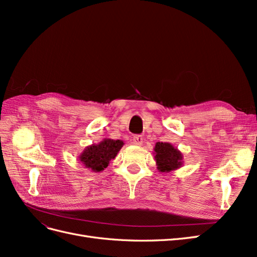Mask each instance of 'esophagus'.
Segmentation results:
<instances>
[{"mask_svg":"<svg viewBox=\"0 0 257 257\" xmlns=\"http://www.w3.org/2000/svg\"><path fill=\"white\" fill-rule=\"evenodd\" d=\"M143 143H144V138L141 135H136L132 138V144H134L135 146H142Z\"/></svg>","mask_w":257,"mask_h":257,"instance_id":"obj_1","label":"esophagus"}]
</instances>
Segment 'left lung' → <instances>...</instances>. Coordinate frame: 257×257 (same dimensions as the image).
I'll return each instance as SVG.
<instances>
[{"mask_svg": "<svg viewBox=\"0 0 257 257\" xmlns=\"http://www.w3.org/2000/svg\"><path fill=\"white\" fill-rule=\"evenodd\" d=\"M154 159L161 173H168L182 166V154L169 143H157L154 147Z\"/></svg>", "mask_w": 257, "mask_h": 257, "instance_id": "8db88e82", "label": "left lung"}]
</instances>
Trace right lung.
<instances>
[{
    "label": "right lung",
    "mask_w": 257,
    "mask_h": 257,
    "mask_svg": "<svg viewBox=\"0 0 257 257\" xmlns=\"http://www.w3.org/2000/svg\"><path fill=\"white\" fill-rule=\"evenodd\" d=\"M123 145L124 143L120 139L113 141V139L106 138L97 145H91L85 148L80 154L79 160L85 168H90L94 173H99L116 157Z\"/></svg>",
    "instance_id": "add662e5"
}]
</instances>
